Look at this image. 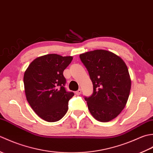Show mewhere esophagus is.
I'll return each mask as SVG.
<instances>
[{"instance_id":"34e87169","label":"esophagus","mask_w":153,"mask_h":153,"mask_svg":"<svg viewBox=\"0 0 153 153\" xmlns=\"http://www.w3.org/2000/svg\"><path fill=\"white\" fill-rule=\"evenodd\" d=\"M81 93H82V90H81L80 89L79 90H77V91H76V94L77 95H79Z\"/></svg>"}]
</instances>
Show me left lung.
I'll use <instances>...</instances> for the list:
<instances>
[{"label":"left lung","instance_id":"1","mask_svg":"<svg viewBox=\"0 0 153 153\" xmlns=\"http://www.w3.org/2000/svg\"><path fill=\"white\" fill-rule=\"evenodd\" d=\"M79 57L93 85V95L85 98L89 112L99 122L111 121L128 102L131 85L128 67L121 57L106 50L86 52Z\"/></svg>","mask_w":153,"mask_h":153}]
</instances>
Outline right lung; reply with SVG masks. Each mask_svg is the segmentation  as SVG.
I'll return each mask as SVG.
<instances>
[{"label": "right lung", "instance_id": "1", "mask_svg": "<svg viewBox=\"0 0 153 153\" xmlns=\"http://www.w3.org/2000/svg\"><path fill=\"white\" fill-rule=\"evenodd\" d=\"M73 57L48 54L37 57L24 75L25 97L39 117L48 122L60 120L68 110V101L74 95L64 88L63 71Z\"/></svg>", "mask_w": 153, "mask_h": 153}]
</instances>
